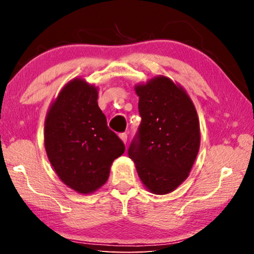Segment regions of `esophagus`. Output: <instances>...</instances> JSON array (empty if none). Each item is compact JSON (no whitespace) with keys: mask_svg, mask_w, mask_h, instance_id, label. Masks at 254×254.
<instances>
[{"mask_svg":"<svg viewBox=\"0 0 254 254\" xmlns=\"http://www.w3.org/2000/svg\"><path fill=\"white\" fill-rule=\"evenodd\" d=\"M120 139H121L124 143H127V133H121V134H120Z\"/></svg>","mask_w":254,"mask_h":254,"instance_id":"34e87169","label":"esophagus"}]
</instances>
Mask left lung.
<instances>
[{"label":"left lung","instance_id":"8db88e82","mask_svg":"<svg viewBox=\"0 0 254 254\" xmlns=\"http://www.w3.org/2000/svg\"><path fill=\"white\" fill-rule=\"evenodd\" d=\"M141 117L127 154L141 182L157 195L186 180L199 150V121L186 91L168 77L135 86Z\"/></svg>","mask_w":254,"mask_h":254}]
</instances>
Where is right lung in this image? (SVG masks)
<instances>
[{
  "label": "right lung",
  "instance_id": "right-lung-1",
  "mask_svg": "<svg viewBox=\"0 0 254 254\" xmlns=\"http://www.w3.org/2000/svg\"><path fill=\"white\" fill-rule=\"evenodd\" d=\"M97 88L70 80L51 104L45 121V148L56 174L80 194L106 183L115 159L126 147L107 127L97 104Z\"/></svg>",
  "mask_w": 254,
  "mask_h": 254
}]
</instances>
